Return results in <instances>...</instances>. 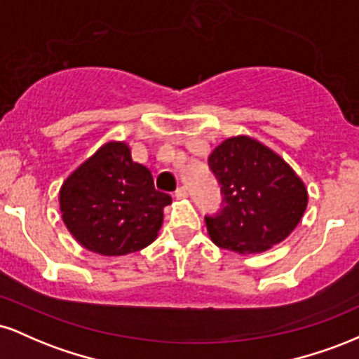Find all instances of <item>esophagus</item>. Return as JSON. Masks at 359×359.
Wrapping results in <instances>:
<instances>
[{"mask_svg": "<svg viewBox=\"0 0 359 359\" xmlns=\"http://www.w3.org/2000/svg\"><path fill=\"white\" fill-rule=\"evenodd\" d=\"M189 196V191H187V187H184V185H182V187H179V189H177V191H175V197H177V199H184V197H187Z\"/></svg>", "mask_w": 359, "mask_h": 359, "instance_id": "1", "label": "esophagus"}]
</instances>
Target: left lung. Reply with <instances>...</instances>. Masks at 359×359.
Returning a JSON list of instances; mask_svg holds the SVG:
<instances>
[{
  "instance_id": "left-lung-1",
  "label": "left lung",
  "mask_w": 359,
  "mask_h": 359,
  "mask_svg": "<svg viewBox=\"0 0 359 359\" xmlns=\"http://www.w3.org/2000/svg\"><path fill=\"white\" fill-rule=\"evenodd\" d=\"M221 209L204 216L219 248L248 255L283 241L307 208L306 185L277 154L248 137L228 138L208 160Z\"/></svg>"
}]
</instances>
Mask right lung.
<instances>
[{
  "instance_id": "add662e5",
  "label": "right lung",
  "mask_w": 359,
  "mask_h": 359,
  "mask_svg": "<svg viewBox=\"0 0 359 359\" xmlns=\"http://www.w3.org/2000/svg\"><path fill=\"white\" fill-rule=\"evenodd\" d=\"M172 197L155 189L145 165L121 142L101 147L60 189L62 219L86 250L104 257L135 253L155 240Z\"/></svg>"
}]
</instances>
